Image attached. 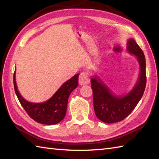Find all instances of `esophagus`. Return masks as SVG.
Returning <instances> with one entry per match:
<instances>
[{"instance_id":"esophagus-1","label":"esophagus","mask_w":159,"mask_h":159,"mask_svg":"<svg viewBox=\"0 0 159 159\" xmlns=\"http://www.w3.org/2000/svg\"><path fill=\"white\" fill-rule=\"evenodd\" d=\"M79 83L80 85L88 84L90 83V79H89V75L85 72L80 73L79 77Z\"/></svg>"}]
</instances>
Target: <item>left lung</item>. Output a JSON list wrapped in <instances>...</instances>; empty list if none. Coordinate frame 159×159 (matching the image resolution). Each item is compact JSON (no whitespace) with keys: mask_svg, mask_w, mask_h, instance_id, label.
Wrapping results in <instances>:
<instances>
[{"mask_svg":"<svg viewBox=\"0 0 159 159\" xmlns=\"http://www.w3.org/2000/svg\"><path fill=\"white\" fill-rule=\"evenodd\" d=\"M128 51L135 55L140 66L138 82L124 97L113 95L109 89L97 76L91 79L93 106L96 116L105 123H116L124 120L136 107L144 94L146 84V60L144 52L134 39L128 42Z\"/></svg>","mask_w":159,"mask_h":159,"instance_id":"1","label":"left lung"}]
</instances>
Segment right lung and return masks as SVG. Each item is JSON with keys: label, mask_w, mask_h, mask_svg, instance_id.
Wrapping results in <instances>:
<instances>
[{"label": "right lung", "mask_w": 159, "mask_h": 159, "mask_svg": "<svg viewBox=\"0 0 159 159\" xmlns=\"http://www.w3.org/2000/svg\"><path fill=\"white\" fill-rule=\"evenodd\" d=\"M78 79L79 74H76L64 83L50 99L41 103L29 102L20 95L15 81V71L13 75L14 89L20 103L30 117L40 124L53 125L59 123L66 116L68 97L78 86Z\"/></svg>", "instance_id": "obj_1"}]
</instances>
